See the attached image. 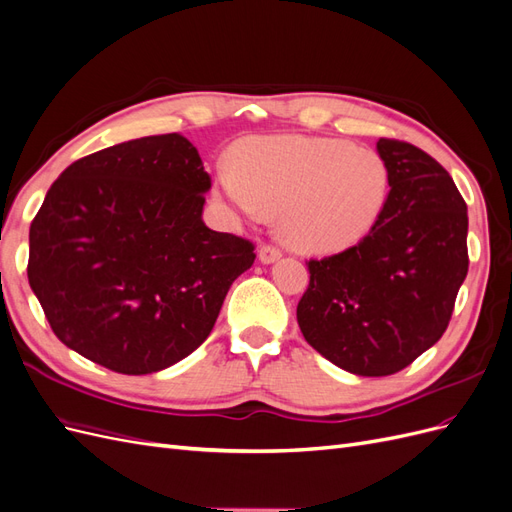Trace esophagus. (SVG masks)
Wrapping results in <instances>:
<instances>
[{"label":"esophagus","instance_id":"1","mask_svg":"<svg viewBox=\"0 0 512 512\" xmlns=\"http://www.w3.org/2000/svg\"><path fill=\"white\" fill-rule=\"evenodd\" d=\"M280 258H282V252L273 245H262L258 250V260L262 265H273V262H277Z\"/></svg>","mask_w":512,"mask_h":512}]
</instances>
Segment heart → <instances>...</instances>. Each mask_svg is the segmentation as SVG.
<instances>
[{"label":"heart","mask_w":512,"mask_h":512,"mask_svg":"<svg viewBox=\"0 0 512 512\" xmlns=\"http://www.w3.org/2000/svg\"><path fill=\"white\" fill-rule=\"evenodd\" d=\"M215 188L250 222L280 211V237L294 252L329 256L361 243L389 198V170L376 151L320 136H265L215 166Z\"/></svg>","instance_id":"obj_1"}]
</instances>
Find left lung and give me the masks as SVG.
<instances>
[{
  "mask_svg": "<svg viewBox=\"0 0 512 512\" xmlns=\"http://www.w3.org/2000/svg\"><path fill=\"white\" fill-rule=\"evenodd\" d=\"M391 192L350 250L309 260L305 342L356 376H391L438 342L468 275V207L453 177L410 143L380 138Z\"/></svg>",
  "mask_w": 512,
  "mask_h": 512,
  "instance_id": "left-lung-1",
  "label": "left lung"
}]
</instances>
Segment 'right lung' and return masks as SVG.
<instances>
[{"instance_id":"right-lung-1","label":"right lung","mask_w":512,"mask_h":512,"mask_svg":"<svg viewBox=\"0 0 512 512\" xmlns=\"http://www.w3.org/2000/svg\"><path fill=\"white\" fill-rule=\"evenodd\" d=\"M211 177L188 138L76 160L29 228V286L70 350L117 374L162 371L209 337L254 245L203 222Z\"/></svg>"}]
</instances>
